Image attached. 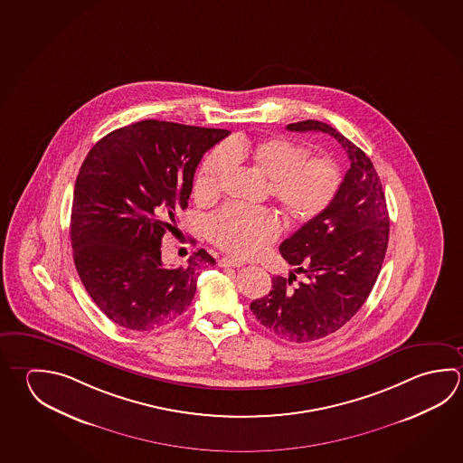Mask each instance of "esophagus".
Listing matches in <instances>:
<instances>
[{"label":"esophagus","instance_id":"obj_1","mask_svg":"<svg viewBox=\"0 0 463 463\" xmlns=\"http://www.w3.org/2000/svg\"><path fill=\"white\" fill-rule=\"evenodd\" d=\"M222 268H241L244 262L240 260H233V258H222L219 262Z\"/></svg>","mask_w":463,"mask_h":463}]
</instances>
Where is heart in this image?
<instances>
[{
	"label": "heart",
	"mask_w": 463,
	"mask_h": 463,
	"mask_svg": "<svg viewBox=\"0 0 463 463\" xmlns=\"http://www.w3.org/2000/svg\"><path fill=\"white\" fill-rule=\"evenodd\" d=\"M308 150L284 137L232 140L205 156L194 181L199 201L217 197L232 163H246L269 177L268 187L287 219L310 223L328 211L343 184V173L329 156H307ZM280 220L269 207L227 205L207 222V235L220 250L248 258L278 238Z\"/></svg>",
	"instance_id": "heart-1"
}]
</instances>
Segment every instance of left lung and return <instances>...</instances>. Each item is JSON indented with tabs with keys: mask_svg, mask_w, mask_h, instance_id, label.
<instances>
[{
	"mask_svg": "<svg viewBox=\"0 0 463 463\" xmlns=\"http://www.w3.org/2000/svg\"><path fill=\"white\" fill-rule=\"evenodd\" d=\"M287 130L331 135L351 161L328 211L280 244L294 270L288 278H272L269 294L250 305L276 336L310 343L329 336L361 310L385 260L390 219L379 175L359 146L320 120L288 124Z\"/></svg>",
	"mask_w": 463,
	"mask_h": 463,
	"instance_id": "obj_1",
	"label": "left lung"
}]
</instances>
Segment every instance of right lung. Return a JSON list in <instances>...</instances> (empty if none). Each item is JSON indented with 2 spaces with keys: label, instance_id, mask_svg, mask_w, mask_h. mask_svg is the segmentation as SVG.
Wrapping results in <instances>:
<instances>
[{
  "label": "right lung",
  "instance_id": "add662e5",
  "mask_svg": "<svg viewBox=\"0 0 463 463\" xmlns=\"http://www.w3.org/2000/svg\"><path fill=\"white\" fill-rule=\"evenodd\" d=\"M228 130L142 120L102 137L75 183L70 238L78 276L99 310L134 331L160 328L193 302L205 250L184 268L161 261V240L187 207L203 153Z\"/></svg>",
  "mask_w": 463,
  "mask_h": 463
}]
</instances>
